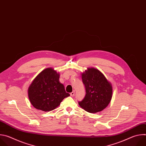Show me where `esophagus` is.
Returning a JSON list of instances; mask_svg holds the SVG:
<instances>
[{
	"label": "esophagus",
	"mask_w": 146,
	"mask_h": 146,
	"mask_svg": "<svg viewBox=\"0 0 146 146\" xmlns=\"http://www.w3.org/2000/svg\"><path fill=\"white\" fill-rule=\"evenodd\" d=\"M70 96H73L74 95V94H75V91H72L70 94Z\"/></svg>",
	"instance_id": "obj_1"
}]
</instances>
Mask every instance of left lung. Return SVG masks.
Wrapping results in <instances>:
<instances>
[{"label": "left lung", "mask_w": 146, "mask_h": 146, "mask_svg": "<svg viewBox=\"0 0 146 146\" xmlns=\"http://www.w3.org/2000/svg\"><path fill=\"white\" fill-rule=\"evenodd\" d=\"M82 80L85 86L86 95L78 102L80 106L91 113L105 109L112 98L111 83L102 72L93 68H88L82 73Z\"/></svg>", "instance_id": "obj_1"}]
</instances>
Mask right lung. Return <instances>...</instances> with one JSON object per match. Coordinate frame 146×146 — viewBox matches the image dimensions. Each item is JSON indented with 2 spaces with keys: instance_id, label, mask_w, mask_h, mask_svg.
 Masks as SVG:
<instances>
[{
  "instance_id": "add662e5",
  "label": "right lung",
  "mask_w": 146,
  "mask_h": 146,
  "mask_svg": "<svg viewBox=\"0 0 146 146\" xmlns=\"http://www.w3.org/2000/svg\"><path fill=\"white\" fill-rule=\"evenodd\" d=\"M59 74L49 68L40 72L28 88V97L32 105L38 110L50 111L57 108L70 94L59 80Z\"/></svg>"
}]
</instances>
